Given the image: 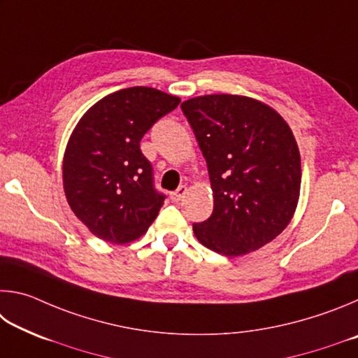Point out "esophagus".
Here are the masks:
<instances>
[{
  "label": "esophagus",
  "mask_w": 358,
  "mask_h": 358,
  "mask_svg": "<svg viewBox=\"0 0 358 358\" xmlns=\"http://www.w3.org/2000/svg\"><path fill=\"white\" fill-rule=\"evenodd\" d=\"M186 191H187V187H186V186H178V189H177V191L171 192V199H172V202H180L181 199L185 197Z\"/></svg>",
  "instance_id": "esophagus-1"
}]
</instances>
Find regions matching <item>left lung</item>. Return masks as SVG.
<instances>
[{"mask_svg":"<svg viewBox=\"0 0 358 358\" xmlns=\"http://www.w3.org/2000/svg\"><path fill=\"white\" fill-rule=\"evenodd\" d=\"M207 161L213 213L192 224L208 250L235 257L276 238L300 196V151L289 124L264 102L207 94L181 104Z\"/></svg>","mask_w":358,"mask_h":358,"instance_id":"1","label":"left lung"}]
</instances>
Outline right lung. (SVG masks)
Masks as SVG:
<instances>
[{"instance_id": "right-lung-1", "label": "right lung", "mask_w": 358, "mask_h": 358, "mask_svg": "<svg viewBox=\"0 0 358 358\" xmlns=\"http://www.w3.org/2000/svg\"><path fill=\"white\" fill-rule=\"evenodd\" d=\"M180 98L148 87L106 96L78 121L66 147L63 185L74 215L96 237L124 245L147 232L164 203L141 141Z\"/></svg>"}]
</instances>
